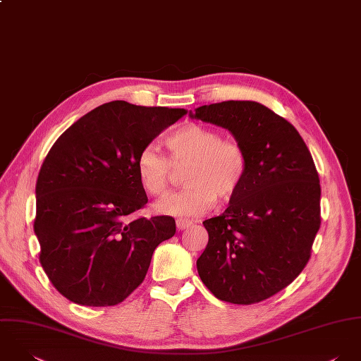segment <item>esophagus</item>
Masks as SVG:
<instances>
[{"mask_svg":"<svg viewBox=\"0 0 361 361\" xmlns=\"http://www.w3.org/2000/svg\"><path fill=\"white\" fill-rule=\"evenodd\" d=\"M191 224H192V221L188 220V219H177V220H176V226H177L178 230H185V228H188Z\"/></svg>","mask_w":361,"mask_h":361,"instance_id":"esophagus-1","label":"esophagus"}]
</instances>
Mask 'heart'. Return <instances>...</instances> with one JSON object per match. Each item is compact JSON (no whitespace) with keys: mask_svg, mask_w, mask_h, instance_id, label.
Returning a JSON list of instances; mask_svg holds the SVG:
<instances>
[{"mask_svg":"<svg viewBox=\"0 0 361 361\" xmlns=\"http://www.w3.org/2000/svg\"><path fill=\"white\" fill-rule=\"evenodd\" d=\"M169 160L152 145L140 152L135 170L146 194L161 198L167 194L171 166H184L180 192L160 202L156 209L166 215L195 216L219 202L231 201L241 190L248 170L244 147L202 124H187L164 138Z\"/></svg>","mask_w":361,"mask_h":361,"instance_id":"heart-1","label":"heart"}]
</instances>
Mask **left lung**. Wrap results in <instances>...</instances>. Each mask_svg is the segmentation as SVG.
Instances as JSON below:
<instances>
[{"mask_svg":"<svg viewBox=\"0 0 361 361\" xmlns=\"http://www.w3.org/2000/svg\"><path fill=\"white\" fill-rule=\"evenodd\" d=\"M226 128L247 153L240 192L204 221L209 234L197 261L201 281L219 300L254 304L288 286L307 265L321 224V187L297 130L257 102L228 100L190 111Z\"/></svg>","mask_w":361,"mask_h":361,"instance_id":"left-lung-1","label":"left lung"}]
</instances>
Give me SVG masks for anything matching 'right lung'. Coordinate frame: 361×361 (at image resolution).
Here are the masks:
<instances>
[{
  "mask_svg": "<svg viewBox=\"0 0 361 361\" xmlns=\"http://www.w3.org/2000/svg\"><path fill=\"white\" fill-rule=\"evenodd\" d=\"M185 109L104 103L63 133L36 183L40 264L70 301L107 307L144 282L154 248L176 233L170 216L126 217L147 202L135 161Z\"/></svg>",
  "mask_w": 361,
  "mask_h": 361,
  "instance_id": "obj_1",
  "label": "right lung"
}]
</instances>
